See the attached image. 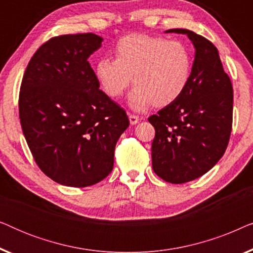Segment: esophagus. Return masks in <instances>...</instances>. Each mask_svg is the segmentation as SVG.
<instances>
[{
	"instance_id": "obj_1",
	"label": "esophagus",
	"mask_w": 253,
	"mask_h": 253,
	"mask_svg": "<svg viewBox=\"0 0 253 253\" xmlns=\"http://www.w3.org/2000/svg\"><path fill=\"white\" fill-rule=\"evenodd\" d=\"M129 121H130L131 124H137L140 121V119L138 116L132 115V114H131V115H129Z\"/></svg>"
}]
</instances>
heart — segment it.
<instances>
[{
  "mask_svg": "<svg viewBox=\"0 0 253 253\" xmlns=\"http://www.w3.org/2000/svg\"><path fill=\"white\" fill-rule=\"evenodd\" d=\"M114 54L115 60L102 57L95 63L96 81L107 95L119 99L132 76L129 105L137 112L175 102L191 78L192 55L181 41L132 34L119 40Z\"/></svg>",
  "mask_w": 253,
  "mask_h": 253,
  "instance_id": "b5f03b06",
  "label": "heart"
}]
</instances>
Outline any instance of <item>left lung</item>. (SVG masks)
<instances>
[{
    "instance_id": "8db88e82",
    "label": "left lung",
    "mask_w": 253,
    "mask_h": 253,
    "mask_svg": "<svg viewBox=\"0 0 253 253\" xmlns=\"http://www.w3.org/2000/svg\"><path fill=\"white\" fill-rule=\"evenodd\" d=\"M167 33L186 34L196 49L191 78L175 102L148 117L155 129L152 167L172 184L206 174L222 158L233 126V86L216 47L184 29Z\"/></svg>"
}]
</instances>
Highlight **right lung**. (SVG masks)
<instances>
[{
    "instance_id": "obj_1",
    "label": "right lung",
    "mask_w": 253,
    "mask_h": 253,
    "mask_svg": "<svg viewBox=\"0 0 253 253\" xmlns=\"http://www.w3.org/2000/svg\"><path fill=\"white\" fill-rule=\"evenodd\" d=\"M101 42L93 33L51 38L34 53L20 85L23 133L34 161L58 184L85 188L106 178L129 126L87 61Z\"/></svg>"
}]
</instances>
